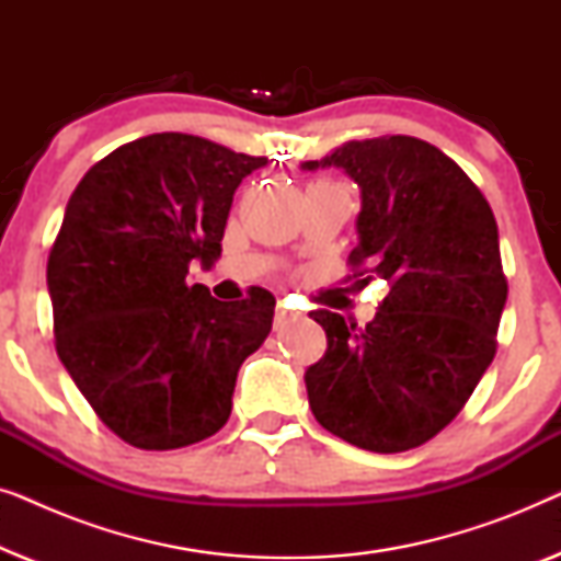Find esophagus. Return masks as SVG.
Masks as SVG:
<instances>
[{
	"mask_svg": "<svg viewBox=\"0 0 561 561\" xmlns=\"http://www.w3.org/2000/svg\"><path fill=\"white\" fill-rule=\"evenodd\" d=\"M290 321H298V313L288 311L286 306L278 304V309H275V329H283L286 324H290Z\"/></svg>",
	"mask_w": 561,
	"mask_h": 561,
	"instance_id": "obj_1",
	"label": "esophagus"
}]
</instances>
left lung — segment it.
I'll return each instance as SVG.
<instances>
[{
    "mask_svg": "<svg viewBox=\"0 0 561 561\" xmlns=\"http://www.w3.org/2000/svg\"><path fill=\"white\" fill-rule=\"evenodd\" d=\"M336 165L363 194L359 283L390 294L370 324L311 311L327 352L306 370L313 416L359 449L393 455L432 439L465 409L497 350L508 298L488 198L462 168L419 137L350 140L306 171Z\"/></svg>",
    "mask_w": 561,
    "mask_h": 561,
    "instance_id": "obj_1",
    "label": "left lung"
}]
</instances>
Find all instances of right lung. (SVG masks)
Here are the masks:
<instances>
[{"instance_id":"obj_1","label":"right lung","mask_w":561,"mask_h":561,"mask_svg":"<svg viewBox=\"0 0 561 561\" xmlns=\"http://www.w3.org/2000/svg\"><path fill=\"white\" fill-rule=\"evenodd\" d=\"M265 163L158 133L112 150L68 198L48 255L56 352L102 424L137 449L217 434L240 365L271 334V290L217 301L186 280L194 260L221 255L234 191Z\"/></svg>"}]
</instances>
